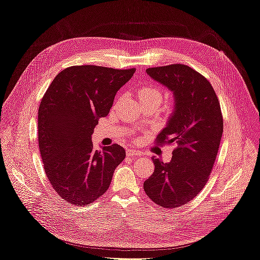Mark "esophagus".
I'll return each instance as SVG.
<instances>
[{
    "mask_svg": "<svg viewBox=\"0 0 260 260\" xmlns=\"http://www.w3.org/2000/svg\"><path fill=\"white\" fill-rule=\"evenodd\" d=\"M127 156H129V157H140L141 153L139 151H132V149H128Z\"/></svg>",
    "mask_w": 260,
    "mask_h": 260,
    "instance_id": "1",
    "label": "esophagus"
}]
</instances>
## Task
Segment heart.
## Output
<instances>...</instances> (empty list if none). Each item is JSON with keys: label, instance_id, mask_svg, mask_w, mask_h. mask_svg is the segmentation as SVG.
<instances>
[{"label": "heart", "instance_id": "heart-1", "mask_svg": "<svg viewBox=\"0 0 260 260\" xmlns=\"http://www.w3.org/2000/svg\"><path fill=\"white\" fill-rule=\"evenodd\" d=\"M140 103H152L158 107L161 103L164 94L162 91L155 85H143L138 91Z\"/></svg>", "mask_w": 260, "mask_h": 260}]
</instances>
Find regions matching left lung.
Instances as JSON below:
<instances>
[{
    "instance_id": "obj_1",
    "label": "left lung",
    "mask_w": 260,
    "mask_h": 260,
    "mask_svg": "<svg viewBox=\"0 0 260 260\" xmlns=\"http://www.w3.org/2000/svg\"><path fill=\"white\" fill-rule=\"evenodd\" d=\"M146 73L174 93L175 111L156 142L177 147L169 162L152 157L155 169L143 187L157 205L176 208L198 196L208 181L223 132L221 109L210 82L191 67L172 64Z\"/></svg>"
}]
</instances>
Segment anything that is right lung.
I'll use <instances>...</instances> for the list:
<instances>
[{"label":"right lung","instance_id":"1","mask_svg":"<svg viewBox=\"0 0 260 260\" xmlns=\"http://www.w3.org/2000/svg\"><path fill=\"white\" fill-rule=\"evenodd\" d=\"M136 68L83 65L68 67L54 78L39 106L38 137L44 171L62 200L90 205L111 184L125 157L118 144L93 148L91 136L108 115L117 91Z\"/></svg>","mask_w":260,"mask_h":260}]
</instances>
